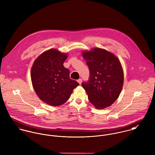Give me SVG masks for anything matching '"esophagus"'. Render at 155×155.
Instances as JSON below:
<instances>
[{
	"label": "esophagus",
	"instance_id": "esophagus-1",
	"mask_svg": "<svg viewBox=\"0 0 155 155\" xmlns=\"http://www.w3.org/2000/svg\"><path fill=\"white\" fill-rule=\"evenodd\" d=\"M77 81L78 82V83H79L80 84H81V83H82V80H81V78L78 79V80H77Z\"/></svg>",
	"mask_w": 155,
	"mask_h": 155
}]
</instances>
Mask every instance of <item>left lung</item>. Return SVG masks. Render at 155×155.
<instances>
[{
  "instance_id": "8db88e82",
  "label": "left lung",
  "mask_w": 155,
  "mask_h": 155,
  "mask_svg": "<svg viewBox=\"0 0 155 155\" xmlns=\"http://www.w3.org/2000/svg\"><path fill=\"white\" fill-rule=\"evenodd\" d=\"M82 56L89 68V81L82 86L96 109L111 106L119 97L124 85V71L119 59L106 50L94 48Z\"/></svg>"
}]
</instances>
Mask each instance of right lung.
Masks as SVG:
<instances>
[{
	"label": "right lung",
	"mask_w": 155,
	"mask_h": 155,
	"mask_svg": "<svg viewBox=\"0 0 155 155\" xmlns=\"http://www.w3.org/2000/svg\"><path fill=\"white\" fill-rule=\"evenodd\" d=\"M67 53L52 48L41 54L31 66V83L39 98L56 107L65 103L79 83L69 78V71L63 66Z\"/></svg>",
	"instance_id": "add662e5"
}]
</instances>
